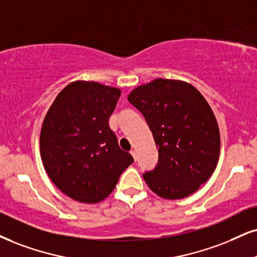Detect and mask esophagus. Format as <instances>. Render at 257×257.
I'll use <instances>...</instances> for the list:
<instances>
[{"mask_svg": "<svg viewBox=\"0 0 257 257\" xmlns=\"http://www.w3.org/2000/svg\"><path fill=\"white\" fill-rule=\"evenodd\" d=\"M131 155H132V156H134L135 161L137 160V151H136V150H131Z\"/></svg>", "mask_w": 257, "mask_h": 257, "instance_id": "obj_1", "label": "esophagus"}]
</instances>
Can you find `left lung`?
Here are the masks:
<instances>
[{"label":"left lung","mask_w":257,"mask_h":257,"mask_svg":"<svg viewBox=\"0 0 257 257\" xmlns=\"http://www.w3.org/2000/svg\"><path fill=\"white\" fill-rule=\"evenodd\" d=\"M127 100L144 115L158 149V163L143 177L164 199L193 194L210 179L220 151L219 127L200 91L183 81L156 78Z\"/></svg>","instance_id":"obj_1"}]
</instances>
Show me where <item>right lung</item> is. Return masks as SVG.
<instances>
[{"label": "right lung", "instance_id": "add662e5", "mask_svg": "<svg viewBox=\"0 0 257 257\" xmlns=\"http://www.w3.org/2000/svg\"><path fill=\"white\" fill-rule=\"evenodd\" d=\"M121 90L91 81L71 82L57 95L43 121L40 156L58 189L95 204L115 188L134 157L119 148L108 119Z\"/></svg>", "mask_w": 257, "mask_h": 257}]
</instances>
